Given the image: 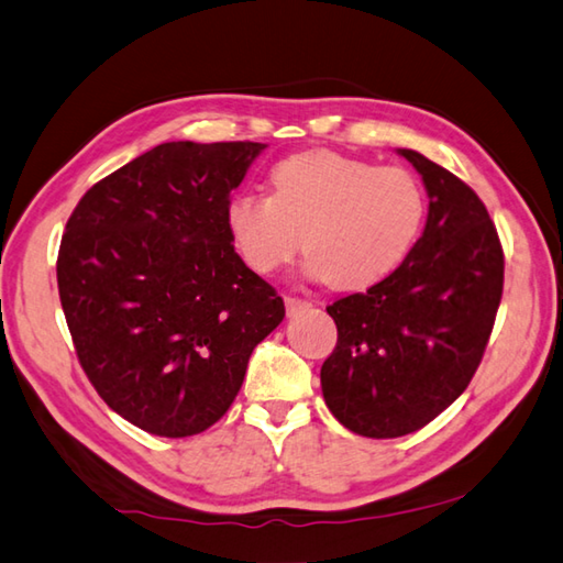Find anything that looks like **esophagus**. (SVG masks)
Here are the masks:
<instances>
[{
	"instance_id": "obj_1",
	"label": "esophagus",
	"mask_w": 563,
	"mask_h": 563,
	"mask_svg": "<svg viewBox=\"0 0 563 563\" xmlns=\"http://www.w3.org/2000/svg\"><path fill=\"white\" fill-rule=\"evenodd\" d=\"M312 302L305 300V297H297V295H285V310L288 314H300L305 310H310Z\"/></svg>"
}]
</instances>
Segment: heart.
Segmentation results:
<instances>
[{
	"label": "heart",
	"mask_w": 563,
	"mask_h": 563,
	"mask_svg": "<svg viewBox=\"0 0 563 563\" xmlns=\"http://www.w3.org/2000/svg\"><path fill=\"white\" fill-rule=\"evenodd\" d=\"M271 187L227 205L231 244L263 275L305 249L307 268L329 288L366 290L390 278L422 236L427 192L398 165L307 151L275 165Z\"/></svg>",
	"instance_id": "b5f03b06"
}]
</instances>
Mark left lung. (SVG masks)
Returning <instances> with one entry per match:
<instances>
[{"mask_svg":"<svg viewBox=\"0 0 563 563\" xmlns=\"http://www.w3.org/2000/svg\"><path fill=\"white\" fill-rule=\"evenodd\" d=\"M429 214L390 278L327 307L336 346L322 393L336 420L371 439L412 434L442 415L476 373L503 297V246L481 197L422 153Z\"/></svg>","mask_w":563,"mask_h":563,"instance_id":"1","label":"left lung"}]
</instances>
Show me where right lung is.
I'll list each match as a JSON object with an SVG mask.
<instances>
[{
  "mask_svg": "<svg viewBox=\"0 0 563 563\" xmlns=\"http://www.w3.org/2000/svg\"><path fill=\"white\" fill-rule=\"evenodd\" d=\"M266 148L170 141L92 185L65 224L58 292L75 354L117 415L205 432L234 402L283 297L231 244L227 205Z\"/></svg>",
  "mask_w": 563,
  "mask_h": 563,
  "instance_id": "add662e5",
  "label": "right lung"
}]
</instances>
